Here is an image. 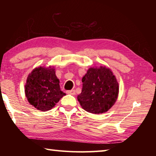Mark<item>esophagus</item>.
Returning a JSON list of instances; mask_svg holds the SVG:
<instances>
[{"label": "esophagus", "instance_id": "34e87169", "mask_svg": "<svg viewBox=\"0 0 156 156\" xmlns=\"http://www.w3.org/2000/svg\"><path fill=\"white\" fill-rule=\"evenodd\" d=\"M66 93L68 94H72V95H75L76 94V91L75 90H67L66 91Z\"/></svg>", "mask_w": 156, "mask_h": 156}]
</instances>
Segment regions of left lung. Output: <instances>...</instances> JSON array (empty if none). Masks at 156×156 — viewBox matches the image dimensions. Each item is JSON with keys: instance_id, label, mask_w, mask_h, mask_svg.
<instances>
[{"instance_id": "8db88e82", "label": "left lung", "mask_w": 156, "mask_h": 156, "mask_svg": "<svg viewBox=\"0 0 156 156\" xmlns=\"http://www.w3.org/2000/svg\"><path fill=\"white\" fill-rule=\"evenodd\" d=\"M82 92L78 96L81 107L87 112H107L117 101L119 85L110 69L91 68L82 79Z\"/></svg>"}]
</instances>
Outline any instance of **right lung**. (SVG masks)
Returning <instances> with one entry per match:
<instances>
[{"label":"right lung","mask_w":156,"mask_h":156,"mask_svg":"<svg viewBox=\"0 0 156 156\" xmlns=\"http://www.w3.org/2000/svg\"><path fill=\"white\" fill-rule=\"evenodd\" d=\"M59 82L54 68L39 67L34 69L25 87L29 103L39 111L50 110L66 95L60 90Z\"/></svg>","instance_id":"1"}]
</instances>
